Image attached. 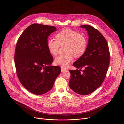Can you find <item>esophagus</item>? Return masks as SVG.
Here are the masks:
<instances>
[{"label": "esophagus", "instance_id": "obj_1", "mask_svg": "<svg viewBox=\"0 0 124 124\" xmlns=\"http://www.w3.org/2000/svg\"><path fill=\"white\" fill-rule=\"evenodd\" d=\"M61 72H63L64 71H65V70H67V69L63 67H61Z\"/></svg>", "mask_w": 124, "mask_h": 124}]
</instances>
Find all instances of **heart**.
<instances>
[{
    "label": "heart",
    "mask_w": 124,
    "mask_h": 124,
    "mask_svg": "<svg viewBox=\"0 0 124 124\" xmlns=\"http://www.w3.org/2000/svg\"><path fill=\"white\" fill-rule=\"evenodd\" d=\"M56 40L49 38L47 40V47L50 54L56 55L60 46L66 45L64 55H60L54 60L55 64L63 67L68 66L73 61V55L76 58L81 57L86 51L88 42L81 34L75 30L66 29L56 34Z\"/></svg>",
    "instance_id": "b5f03b06"
}]
</instances>
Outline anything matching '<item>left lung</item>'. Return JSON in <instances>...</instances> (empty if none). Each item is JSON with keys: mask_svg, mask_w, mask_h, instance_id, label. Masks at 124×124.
Returning <instances> with one entry per match:
<instances>
[{"mask_svg": "<svg viewBox=\"0 0 124 124\" xmlns=\"http://www.w3.org/2000/svg\"><path fill=\"white\" fill-rule=\"evenodd\" d=\"M80 27L87 31L88 44L83 55L73 63L78 69L69 70V86L75 92L87 95L95 91L103 82L109 65L110 54L107 41L100 32L89 25Z\"/></svg>", "mask_w": 124, "mask_h": 124, "instance_id": "8db88e82", "label": "left lung"}]
</instances>
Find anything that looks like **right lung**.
<instances>
[{"instance_id":"obj_1","label":"right lung","mask_w":124,"mask_h":124,"mask_svg":"<svg viewBox=\"0 0 124 124\" xmlns=\"http://www.w3.org/2000/svg\"><path fill=\"white\" fill-rule=\"evenodd\" d=\"M55 26L34 23L23 32L17 41L15 54L16 74L21 84L31 93L42 95L49 91L60 74L58 66H50L53 57L47 47Z\"/></svg>"}]
</instances>
